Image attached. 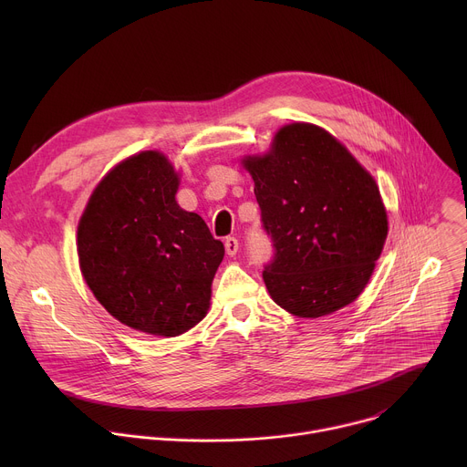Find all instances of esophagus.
<instances>
[{
  "instance_id": "esophagus-1",
  "label": "esophagus",
  "mask_w": 467,
  "mask_h": 467,
  "mask_svg": "<svg viewBox=\"0 0 467 467\" xmlns=\"http://www.w3.org/2000/svg\"><path fill=\"white\" fill-rule=\"evenodd\" d=\"M225 253H227L229 256H234V254L238 253V240H236V238L229 236V238L225 240Z\"/></svg>"
}]
</instances>
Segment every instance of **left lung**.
<instances>
[{
	"mask_svg": "<svg viewBox=\"0 0 467 467\" xmlns=\"http://www.w3.org/2000/svg\"><path fill=\"white\" fill-rule=\"evenodd\" d=\"M275 258L262 277L272 299L297 317H321L368 286L388 214L373 175L319 125H283L270 150L244 155Z\"/></svg>",
	"mask_w": 467,
	"mask_h": 467,
	"instance_id": "left-lung-1",
	"label": "left lung"
}]
</instances>
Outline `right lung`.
I'll return each mask as SVG.
<instances>
[{"label":"right lung","mask_w":467,"mask_h":467,"mask_svg":"<svg viewBox=\"0 0 467 467\" xmlns=\"http://www.w3.org/2000/svg\"><path fill=\"white\" fill-rule=\"evenodd\" d=\"M181 173L157 151L110 168L78 225L81 275L119 323L153 337H179L211 308L225 249L195 213L179 207Z\"/></svg>","instance_id":"obj_1"}]
</instances>
